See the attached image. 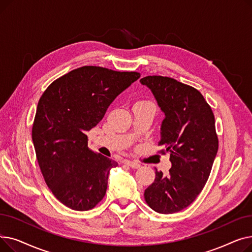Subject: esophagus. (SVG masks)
<instances>
[{
    "mask_svg": "<svg viewBox=\"0 0 252 252\" xmlns=\"http://www.w3.org/2000/svg\"><path fill=\"white\" fill-rule=\"evenodd\" d=\"M125 163L127 164L130 167H133V168H139L141 166V164L138 161H135V160H125Z\"/></svg>",
    "mask_w": 252,
    "mask_h": 252,
    "instance_id": "1",
    "label": "esophagus"
}]
</instances>
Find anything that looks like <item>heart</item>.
<instances>
[{
    "label": "heart",
    "instance_id": "heart-1",
    "mask_svg": "<svg viewBox=\"0 0 252 252\" xmlns=\"http://www.w3.org/2000/svg\"><path fill=\"white\" fill-rule=\"evenodd\" d=\"M140 102H143V101H140Z\"/></svg>",
    "mask_w": 252,
    "mask_h": 252
}]
</instances>
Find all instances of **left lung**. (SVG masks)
Here are the masks:
<instances>
[{
	"label": "left lung",
	"instance_id": "obj_1",
	"mask_svg": "<svg viewBox=\"0 0 252 252\" xmlns=\"http://www.w3.org/2000/svg\"><path fill=\"white\" fill-rule=\"evenodd\" d=\"M140 82L165 114L158 145L171 161L167 176L155 170L145 201L157 213L175 214L196 199L208 180L219 149L215 115L199 91L175 78L148 75Z\"/></svg>",
	"mask_w": 252,
	"mask_h": 252
}]
</instances>
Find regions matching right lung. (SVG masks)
<instances>
[{
  "mask_svg": "<svg viewBox=\"0 0 252 252\" xmlns=\"http://www.w3.org/2000/svg\"><path fill=\"white\" fill-rule=\"evenodd\" d=\"M140 76L83 66L57 78L39 98L32 130L36 159L49 189L67 207L90 210L104 198L117 162L92 151L86 133Z\"/></svg>",
  "mask_w": 252,
  "mask_h": 252,
  "instance_id": "right-lung-1",
  "label": "right lung"
}]
</instances>
